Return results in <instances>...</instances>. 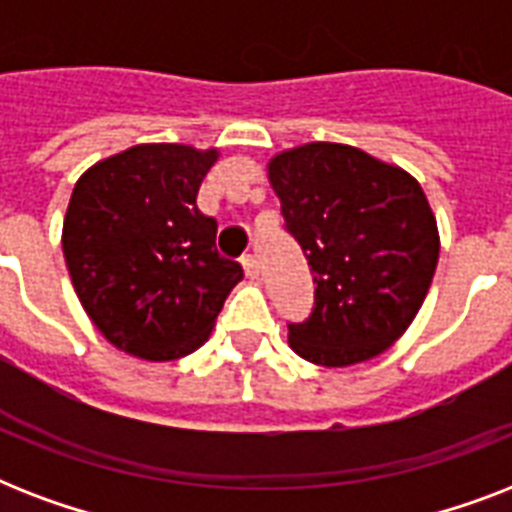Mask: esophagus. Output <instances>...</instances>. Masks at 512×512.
Wrapping results in <instances>:
<instances>
[{"instance_id": "1", "label": "esophagus", "mask_w": 512, "mask_h": 512, "mask_svg": "<svg viewBox=\"0 0 512 512\" xmlns=\"http://www.w3.org/2000/svg\"><path fill=\"white\" fill-rule=\"evenodd\" d=\"M241 268L247 273V279H257L260 276V265H257V260L252 255L241 257Z\"/></svg>"}]
</instances>
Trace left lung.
Instances as JSON below:
<instances>
[{"mask_svg": "<svg viewBox=\"0 0 512 512\" xmlns=\"http://www.w3.org/2000/svg\"><path fill=\"white\" fill-rule=\"evenodd\" d=\"M287 231L311 265L313 311L289 348L319 366L388 350L412 324L438 263V228L409 172L342 143H305L268 162Z\"/></svg>", "mask_w": 512, "mask_h": 512, "instance_id": "8db88e82", "label": "left lung"}]
</instances>
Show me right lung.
I'll return each instance as SVG.
<instances>
[{
	"label": "right lung",
	"mask_w": 512,
	"mask_h": 512,
	"mask_svg": "<svg viewBox=\"0 0 512 512\" xmlns=\"http://www.w3.org/2000/svg\"><path fill=\"white\" fill-rule=\"evenodd\" d=\"M217 148L143 143L92 164L74 185L63 255L79 303L111 345L172 361L204 345L244 276L217 255L196 193Z\"/></svg>",
	"instance_id": "right-lung-1"
}]
</instances>
